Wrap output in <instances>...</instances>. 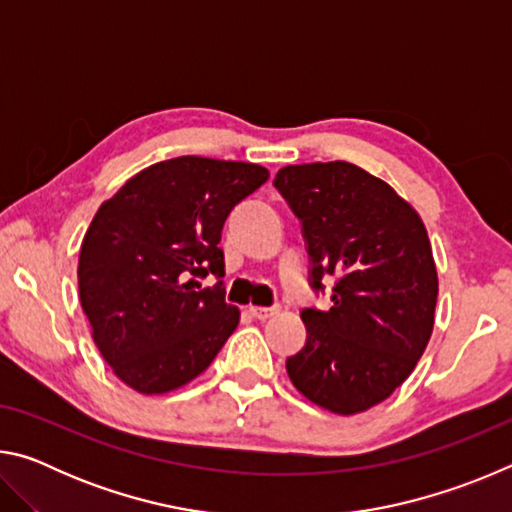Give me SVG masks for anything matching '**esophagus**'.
I'll return each mask as SVG.
<instances>
[{
  "label": "esophagus",
  "mask_w": 512,
  "mask_h": 512,
  "mask_svg": "<svg viewBox=\"0 0 512 512\" xmlns=\"http://www.w3.org/2000/svg\"><path fill=\"white\" fill-rule=\"evenodd\" d=\"M277 307H250V314H253L255 318L259 320H266V318H273L277 314Z\"/></svg>",
  "instance_id": "1"
}]
</instances>
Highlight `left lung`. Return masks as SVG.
I'll use <instances>...</instances> for the list:
<instances>
[{
	"label": "left lung",
	"instance_id": "8db88e82",
	"mask_svg": "<svg viewBox=\"0 0 512 512\" xmlns=\"http://www.w3.org/2000/svg\"><path fill=\"white\" fill-rule=\"evenodd\" d=\"M273 185L302 223L311 287L339 277L332 307L302 309L307 343L287 359L289 377L320 409L368 411L431 339L438 273L427 228L391 185L343 160L289 164Z\"/></svg>",
	"mask_w": 512,
	"mask_h": 512
}]
</instances>
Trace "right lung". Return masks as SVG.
<instances>
[{
	"label": "right lung",
	"mask_w": 512,
	"mask_h": 512,
	"mask_svg": "<svg viewBox=\"0 0 512 512\" xmlns=\"http://www.w3.org/2000/svg\"><path fill=\"white\" fill-rule=\"evenodd\" d=\"M268 180L250 162L164 160L103 201L79 255V296L92 339L112 372L142 395L189 384L239 325L225 302L223 223Z\"/></svg>",
	"instance_id": "1"
}]
</instances>
